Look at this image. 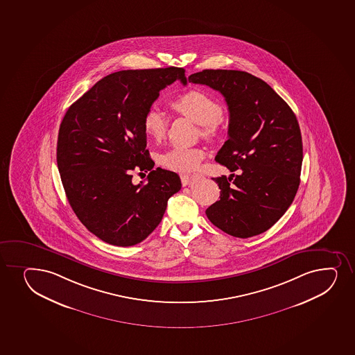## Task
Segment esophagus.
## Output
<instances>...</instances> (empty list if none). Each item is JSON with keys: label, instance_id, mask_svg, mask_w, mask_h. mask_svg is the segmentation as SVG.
Wrapping results in <instances>:
<instances>
[{"label": "esophagus", "instance_id": "obj_1", "mask_svg": "<svg viewBox=\"0 0 355 355\" xmlns=\"http://www.w3.org/2000/svg\"><path fill=\"white\" fill-rule=\"evenodd\" d=\"M180 180H182V185L187 187L191 182V177L189 175H180Z\"/></svg>", "mask_w": 355, "mask_h": 355}]
</instances>
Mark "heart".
<instances>
[{
	"label": "heart",
	"mask_w": 355,
	"mask_h": 355,
	"mask_svg": "<svg viewBox=\"0 0 355 355\" xmlns=\"http://www.w3.org/2000/svg\"><path fill=\"white\" fill-rule=\"evenodd\" d=\"M171 107L177 113L198 123L205 138L212 139L222 132L223 107L207 93L190 89L171 100ZM143 130L150 139L160 141L168 130V120L158 108L148 110L143 120ZM205 157L203 148H175L160 157V164L171 171L187 173L195 171Z\"/></svg>",
	"instance_id": "heart-1"
}]
</instances>
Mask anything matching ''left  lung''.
<instances>
[{
	"label": "left lung",
	"instance_id": "1",
	"mask_svg": "<svg viewBox=\"0 0 355 355\" xmlns=\"http://www.w3.org/2000/svg\"><path fill=\"white\" fill-rule=\"evenodd\" d=\"M189 83L218 91L229 108V139L216 160L232 173L212 178L220 196L207 207V218L239 239L267 232L287 211L299 189L302 137L294 112L250 73L204 69L189 76Z\"/></svg>",
	"mask_w": 355,
	"mask_h": 355
}]
</instances>
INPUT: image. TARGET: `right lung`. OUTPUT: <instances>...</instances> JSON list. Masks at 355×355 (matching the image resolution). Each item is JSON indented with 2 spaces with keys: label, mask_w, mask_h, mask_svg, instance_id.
I'll return each mask as SVG.
<instances>
[{
  "label": "right lung",
  "mask_w": 355,
  "mask_h": 355,
  "mask_svg": "<svg viewBox=\"0 0 355 355\" xmlns=\"http://www.w3.org/2000/svg\"><path fill=\"white\" fill-rule=\"evenodd\" d=\"M180 67L128 69L99 80L68 108L61 121L56 162L68 202L80 222L101 241L131 247L158 227L180 175L155 166L146 150L145 113ZM150 171L135 186L131 171Z\"/></svg>",
  "instance_id": "1"
}]
</instances>
